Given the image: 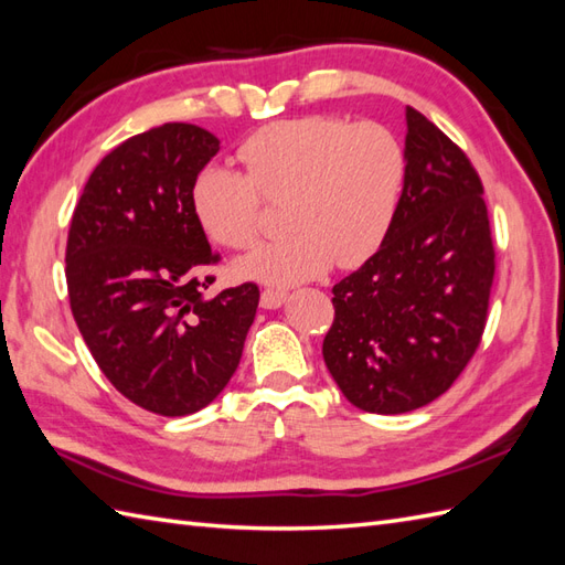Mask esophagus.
Returning <instances> with one entry per match:
<instances>
[{"label":"esophagus","instance_id":"34e87169","mask_svg":"<svg viewBox=\"0 0 565 565\" xmlns=\"http://www.w3.org/2000/svg\"><path fill=\"white\" fill-rule=\"evenodd\" d=\"M287 301V290H273V287H266L260 292V307L264 309H278Z\"/></svg>","mask_w":565,"mask_h":565}]
</instances>
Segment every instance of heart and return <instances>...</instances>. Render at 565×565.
<instances>
[{"label": "heart", "instance_id": "heart-1", "mask_svg": "<svg viewBox=\"0 0 565 565\" xmlns=\"http://www.w3.org/2000/svg\"><path fill=\"white\" fill-rule=\"evenodd\" d=\"M244 172L211 168L191 191L201 227L227 249H252L264 201L285 203V237L237 260L242 278L292 285L335 260L356 268L386 242L405 184V150L376 121L299 117L268 124L239 146Z\"/></svg>", "mask_w": 565, "mask_h": 565}]
</instances>
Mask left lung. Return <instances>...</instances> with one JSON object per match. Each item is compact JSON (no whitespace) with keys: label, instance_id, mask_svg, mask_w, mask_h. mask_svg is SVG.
Masks as SVG:
<instances>
[{"label":"left lung","instance_id":"1","mask_svg":"<svg viewBox=\"0 0 565 565\" xmlns=\"http://www.w3.org/2000/svg\"><path fill=\"white\" fill-rule=\"evenodd\" d=\"M405 186L393 227L333 287L323 360L342 395L403 415L444 395L484 335L497 273L484 186L465 150L407 107Z\"/></svg>","mask_w":565,"mask_h":565}]
</instances>
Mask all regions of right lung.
Here are the masks:
<instances>
[{
	"label": "right lung",
	"mask_w": 565,
	"mask_h": 565,
	"mask_svg": "<svg viewBox=\"0 0 565 565\" xmlns=\"http://www.w3.org/2000/svg\"><path fill=\"white\" fill-rule=\"evenodd\" d=\"M220 150L211 131L170 121L119 143L81 194L66 239L68 305L113 386L160 417L213 403L235 374L258 287L205 290L220 254L191 203Z\"/></svg>",
	"instance_id": "right-lung-1"
}]
</instances>
